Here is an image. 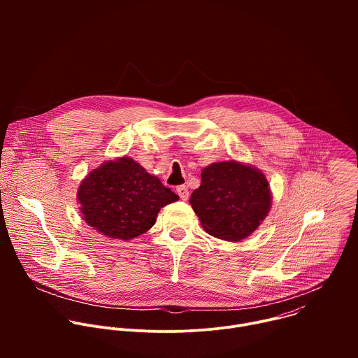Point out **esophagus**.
<instances>
[{
    "label": "esophagus",
    "mask_w": 358,
    "mask_h": 358,
    "mask_svg": "<svg viewBox=\"0 0 358 358\" xmlns=\"http://www.w3.org/2000/svg\"><path fill=\"white\" fill-rule=\"evenodd\" d=\"M177 194L180 195V198H181L182 201H187L188 196H189L188 188H187L185 185H178V187H177Z\"/></svg>",
    "instance_id": "1"
}]
</instances>
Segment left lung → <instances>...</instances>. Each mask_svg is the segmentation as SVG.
<instances>
[{
    "mask_svg": "<svg viewBox=\"0 0 358 358\" xmlns=\"http://www.w3.org/2000/svg\"><path fill=\"white\" fill-rule=\"evenodd\" d=\"M189 203L206 232L238 242L266 218L272 194L261 170L231 160L202 170L201 185L191 194Z\"/></svg>",
    "mask_w": 358,
    "mask_h": 358,
    "instance_id": "obj_1",
    "label": "left lung"
}]
</instances>
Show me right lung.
Listing matches in <instances>:
<instances>
[{"label":"right lung","mask_w":358,"mask_h":358,"mask_svg":"<svg viewBox=\"0 0 358 358\" xmlns=\"http://www.w3.org/2000/svg\"><path fill=\"white\" fill-rule=\"evenodd\" d=\"M80 213L89 227L113 239L129 241L156 224L157 214L178 195L130 157L105 162L78 189Z\"/></svg>","instance_id":"obj_1"}]
</instances>
